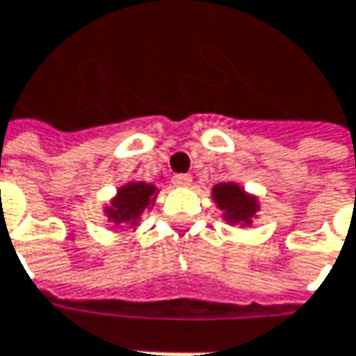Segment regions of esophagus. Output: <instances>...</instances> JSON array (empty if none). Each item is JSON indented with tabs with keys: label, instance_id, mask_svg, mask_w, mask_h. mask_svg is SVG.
Listing matches in <instances>:
<instances>
[{
	"label": "esophagus",
	"instance_id": "34e87169",
	"mask_svg": "<svg viewBox=\"0 0 356 356\" xmlns=\"http://www.w3.org/2000/svg\"><path fill=\"white\" fill-rule=\"evenodd\" d=\"M191 181H193V177L187 175V173H183V175H175V177H173V185H175V187H189Z\"/></svg>",
	"mask_w": 356,
	"mask_h": 356
}]
</instances>
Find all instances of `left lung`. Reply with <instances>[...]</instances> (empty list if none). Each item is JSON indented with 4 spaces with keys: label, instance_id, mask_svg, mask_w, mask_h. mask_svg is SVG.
Segmentation results:
<instances>
[{
    "label": "left lung",
    "instance_id": "left-lung-1",
    "mask_svg": "<svg viewBox=\"0 0 356 356\" xmlns=\"http://www.w3.org/2000/svg\"><path fill=\"white\" fill-rule=\"evenodd\" d=\"M213 201L222 211V218L228 225H240V227H250L252 220L256 218V213L260 211L258 197L240 187L238 183L228 181L218 183L213 187Z\"/></svg>",
    "mask_w": 356,
    "mask_h": 356
}]
</instances>
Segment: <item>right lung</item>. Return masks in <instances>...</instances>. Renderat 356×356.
I'll return each mask as SVG.
<instances>
[{"label": "right lung", "mask_w": 356, "mask_h": 356, "mask_svg": "<svg viewBox=\"0 0 356 356\" xmlns=\"http://www.w3.org/2000/svg\"><path fill=\"white\" fill-rule=\"evenodd\" d=\"M159 189L145 181H129L116 191L110 204L104 207V215L116 227L136 228L140 225L141 215L154 207L155 195Z\"/></svg>", "instance_id": "1"}]
</instances>
